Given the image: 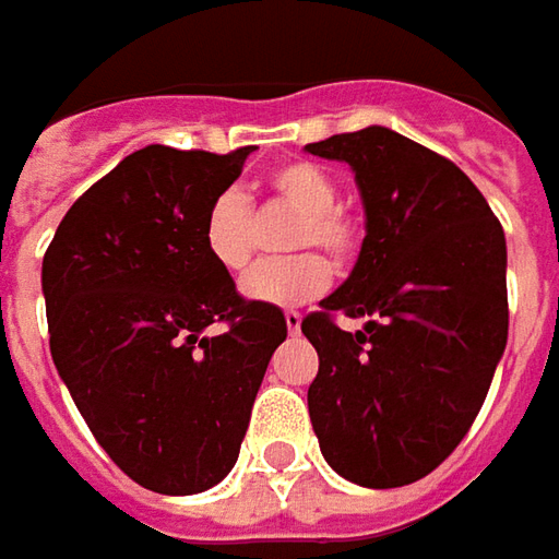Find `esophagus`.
<instances>
[{"instance_id":"esophagus-1","label":"esophagus","mask_w":559,"mask_h":559,"mask_svg":"<svg viewBox=\"0 0 559 559\" xmlns=\"http://www.w3.org/2000/svg\"><path fill=\"white\" fill-rule=\"evenodd\" d=\"M284 321H287V331H290V334H299L302 316H299L297 309H287V312H284Z\"/></svg>"}]
</instances>
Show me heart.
I'll return each instance as SVG.
<instances>
[{"label": "heart", "mask_w": 559, "mask_h": 559, "mask_svg": "<svg viewBox=\"0 0 559 559\" xmlns=\"http://www.w3.org/2000/svg\"><path fill=\"white\" fill-rule=\"evenodd\" d=\"M272 201L297 213L290 250H321L328 260L346 265L361 247V222L337 203L334 176L309 160H287L265 176ZM203 247L222 272L238 275L253 260V213L238 188L222 191L203 216ZM331 284V269L318 253H299L290 260L262 262L241 281V294L260 306L287 309L321 297Z\"/></svg>", "instance_id": "heart-1"}]
</instances>
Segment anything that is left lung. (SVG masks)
I'll return each mask as SVG.
<instances>
[{
    "label": "left lung",
    "instance_id": "1",
    "mask_svg": "<svg viewBox=\"0 0 559 559\" xmlns=\"http://www.w3.org/2000/svg\"><path fill=\"white\" fill-rule=\"evenodd\" d=\"M306 151L356 169L368 216L353 275L302 318L318 353L312 430L343 479L408 486L467 436L504 356V228L449 157L393 129L340 132ZM337 314L366 328L349 335Z\"/></svg>",
    "mask_w": 559,
    "mask_h": 559
}]
</instances>
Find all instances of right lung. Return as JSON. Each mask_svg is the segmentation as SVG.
<instances>
[{
	"mask_svg": "<svg viewBox=\"0 0 559 559\" xmlns=\"http://www.w3.org/2000/svg\"><path fill=\"white\" fill-rule=\"evenodd\" d=\"M253 145H147L68 210L43 294L55 368L98 445L139 486L198 495L241 452L281 309L243 299L203 247L206 206Z\"/></svg>",
	"mask_w": 559,
	"mask_h": 559,
	"instance_id": "add662e5",
	"label": "right lung"
}]
</instances>
